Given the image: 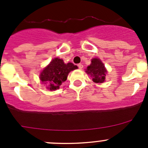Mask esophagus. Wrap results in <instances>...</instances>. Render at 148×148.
Here are the masks:
<instances>
[{"mask_svg": "<svg viewBox=\"0 0 148 148\" xmlns=\"http://www.w3.org/2000/svg\"><path fill=\"white\" fill-rule=\"evenodd\" d=\"M78 67H79V69H82L83 65L82 64H78Z\"/></svg>", "mask_w": 148, "mask_h": 148, "instance_id": "34e87169", "label": "esophagus"}]
</instances>
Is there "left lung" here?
<instances>
[{"label": "left lung", "instance_id": "left-lung-1", "mask_svg": "<svg viewBox=\"0 0 148 148\" xmlns=\"http://www.w3.org/2000/svg\"><path fill=\"white\" fill-rule=\"evenodd\" d=\"M86 72L90 75L94 82L102 83L105 80L107 70L100 59L95 58L92 60V64L87 66Z\"/></svg>", "mask_w": 148, "mask_h": 148}]
</instances>
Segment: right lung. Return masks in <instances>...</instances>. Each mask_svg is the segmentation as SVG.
Returning a JSON list of instances; mask_svg holds the SVG:
<instances>
[{
    "mask_svg": "<svg viewBox=\"0 0 148 148\" xmlns=\"http://www.w3.org/2000/svg\"><path fill=\"white\" fill-rule=\"evenodd\" d=\"M77 69L72 63L64 64L63 60L55 58L41 73L40 79L50 90H56L65 82L69 73Z\"/></svg>",
    "mask_w": 148,
    "mask_h": 148,
    "instance_id": "add662e5",
    "label": "right lung"
}]
</instances>
